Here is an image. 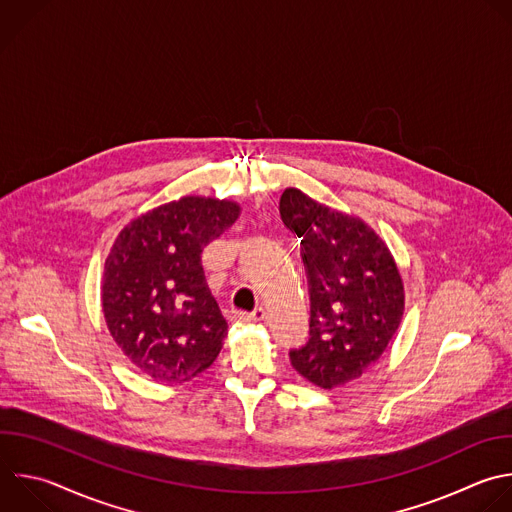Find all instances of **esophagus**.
<instances>
[{"instance_id":"obj_1","label":"esophagus","mask_w":512,"mask_h":512,"mask_svg":"<svg viewBox=\"0 0 512 512\" xmlns=\"http://www.w3.org/2000/svg\"><path fill=\"white\" fill-rule=\"evenodd\" d=\"M265 317V311L263 307H255L253 311H231V321L235 323H247V321H261Z\"/></svg>"}]
</instances>
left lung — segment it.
I'll return each instance as SVG.
<instances>
[{
  "instance_id": "8db88e82",
  "label": "left lung",
  "mask_w": 512,
  "mask_h": 512,
  "mask_svg": "<svg viewBox=\"0 0 512 512\" xmlns=\"http://www.w3.org/2000/svg\"><path fill=\"white\" fill-rule=\"evenodd\" d=\"M279 213L301 241L309 289V335L289 360L311 384L331 390L360 378L388 348L404 313L402 277L364 221L299 189H285Z\"/></svg>"
}]
</instances>
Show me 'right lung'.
Listing matches in <instances>:
<instances>
[{
    "instance_id": "obj_1",
    "label": "right lung",
    "mask_w": 512,
    "mask_h": 512,
    "mask_svg": "<svg viewBox=\"0 0 512 512\" xmlns=\"http://www.w3.org/2000/svg\"><path fill=\"white\" fill-rule=\"evenodd\" d=\"M237 217V203L185 197L118 235L104 265L102 309L114 342L152 380L187 382L219 356L229 325L201 253Z\"/></svg>"
}]
</instances>
